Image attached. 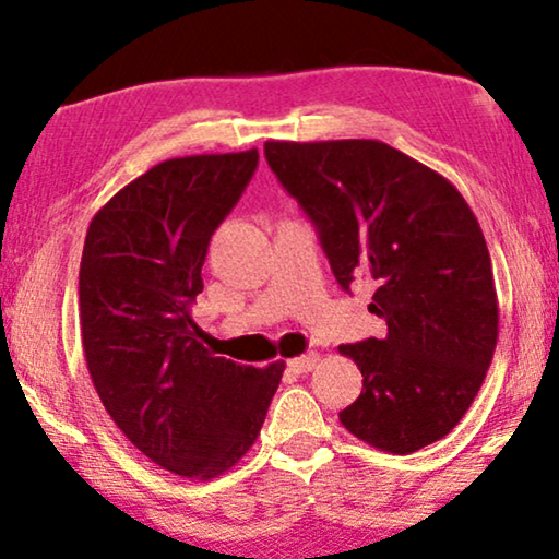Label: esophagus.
I'll return each mask as SVG.
<instances>
[{
  "mask_svg": "<svg viewBox=\"0 0 559 559\" xmlns=\"http://www.w3.org/2000/svg\"><path fill=\"white\" fill-rule=\"evenodd\" d=\"M320 364V356L318 354H305V356H297L289 361V369L297 371V373H308L316 369V366Z\"/></svg>",
  "mask_w": 559,
  "mask_h": 559,
  "instance_id": "esophagus-1",
  "label": "esophagus"
}]
</instances>
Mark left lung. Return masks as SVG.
I'll return each instance as SVG.
<instances>
[{"label":"left lung","instance_id":"1","mask_svg":"<svg viewBox=\"0 0 559 559\" xmlns=\"http://www.w3.org/2000/svg\"><path fill=\"white\" fill-rule=\"evenodd\" d=\"M264 155L316 226L338 285H377L369 310L386 335L338 346L364 377L343 427L394 455L445 438L476 400L499 338L491 257L465 198L379 140H272Z\"/></svg>","mask_w":559,"mask_h":559}]
</instances>
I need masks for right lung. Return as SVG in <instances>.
<instances>
[{"instance_id": "1", "label": "right lung", "mask_w": 559, "mask_h": 559, "mask_svg": "<svg viewBox=\"0 0 559 559\" xmlns=\"http://www.w3.org/2000/svg\"><path fill=\"white\" fill-rule=\"evenodd\" d=\"M259 152L165 159L96 213L79 272L81 338L106 412L152 463L211 480L254 445L285 361L213 356L190 308L209 241Z\"/></svg>"}]
</instances>
